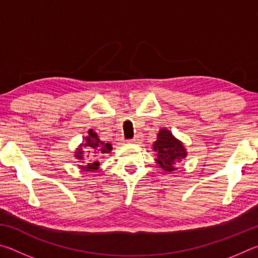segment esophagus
Masks as SVG:
<instances>
[{
	"label": "esophagus",
	"instance_id": "esophagus-1",
	"mask_svg": "<svg viewBox=\"0 0 258 258\" xmlns=\"http://www.w3.org/2000/svg\"><path fill=\"white\" fill-rule=\"evenodd\" d=\"M140 141H141V138L139 137V135H137V137H135L134 139H132V140H130L128 142H131V143H139Z\"/></svg>",
	"mask_w": 258,
	"mask_h": 258
}]
</instances>
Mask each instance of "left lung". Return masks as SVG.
Returning a JSON list of instances; mask_svg holds the SVG:
<instances>
[{"label": "left lung", "mask_w": 258, "mask_h": 258, "mask_svg": "<svg viewBox=\"0 0 258 258\" xmlns=\"http://www.w3.org/2000/svg\"><path fill=\"white\" fill-rule=\"evenodd\" d=\"M152 150L156 152V164L167 173H173L178 169L182 159L187 155L183 142L165 127L159 130L157 140L152 145Z\"/></svg>", "instance_id": "left-lung-1"}]
</instances>
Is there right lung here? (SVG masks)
I'll list each match as a JSON object with an SVG mask.
<instances>
[{
	"label": "right lung",
	"mask_w": 258,
	"mask_h": 258,
	"mask_svg": "<svg viewBox=\"0 0 258 258\" xmlns=\"http://www.w3.org/2000/svg\"><path fill=\"white\" fill-rule=\"evenodd\" d=\"M112 150L111 143H106L99 139L98 134L91 128L86 137L74 152V157L80 161V167L84 172H95L100 168L99 158L106 154H110Z\"/></svg>",
	"instance_id": "add662e5"
}]
</instances>
